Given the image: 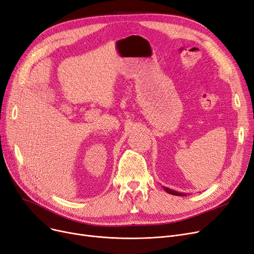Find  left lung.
<instances>
[{
	"label": "left lung",
	"instance_id": "left-lung-1",
	"mask_svg": "<svg viewBox=\"0 0 254 254\" xmlns=\"http://www.w3.org/2000/svg\"><path fill=\"white\" fill-rule=\"evenodd\" d=\"M164 188V190L166 191L167 193H169V194H172V195H176V196H186V194L185 193H181V192H176V191H174V190H171V189H169V188H166V187H163Z\"/></svg>",
	"mask_w": 254,
	"mask_h": 254
}]
</instances>
